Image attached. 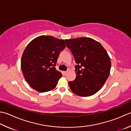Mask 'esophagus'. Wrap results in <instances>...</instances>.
Masks as SVG:
<instances>
[{
  "mask_svg": "<svg viewBox=\"0 0 131 131\" xmlns=\"http://www.w3.org/2000/svg\"><path fill=\"white\" fill-rule=\"evenodd\" d=\"M63 73L64 75H66V74L68 73V72H67V71H65V72H63Z\"/></svg>",
  "mask_w": 131,
  "mask_h": 131,
  "instance_id": "34e87169",
  "label": "esophagus"
}]
</instances>
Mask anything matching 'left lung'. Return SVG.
I'll return each instance as SVG.
<instances>
[{
    "label": "left lung",
    "mask_w": 131,
    "mask_h": 131,
    "mask_svg": "<svg viewBox=\"0 0 131 131\" xmlns=\"http://www.w3.org/2000/svg\"><path fill=\"white\" fill-rule=\"evenodd\" d=\"M75 63L76 78L69 82L71 90L78 96H90L99 91L108 78L110 57L100 43L88 37L65 39Z\"/></svg>",
    "instance_id": "8db88e82"
}]
</instances>
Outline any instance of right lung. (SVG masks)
<instances>
[{
    "label": "right lung",
    "instance_id": "right-lung-1",
    "mask_svg": "<svg viewBox=\"0 0 131 131\" xmlns=\"http://www.w3.org/2000/svg\"><path fill=\"white\" fill-rule=\"evenodd\" d=\"M65 47V40L50 35L39 36L28 44L20 66L24 78L32 88L41 93L55 88L62 76L55 66L59 53Z\"/></svg>",
    "mask_w": 131,
    "mask_h": 131
}]
</instances>
